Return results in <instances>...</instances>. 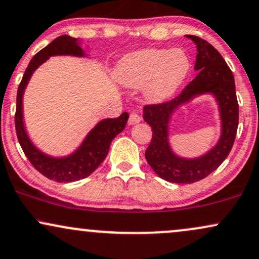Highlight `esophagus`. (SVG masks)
<instances>
[{"label": "esophagus", "instance_id": "obj_1", "mask_svg": "<svg viewBox=\"0 0 259 259\" xmlns=\"http://www.w3.org/2000/svg\"><path fill=\"white\" fill-rule=\"evenodd\" d=\"M141 121V117L139 116L136 112H133V113H130V117H129V124L130 125H135V124H138Z\"/></svg>", "mask_w": 259, "mask_h": 259}]
</instances>
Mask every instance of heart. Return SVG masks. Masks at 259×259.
I'll return each mask as SVG.
<instances>
[{
  "mask_svg": "<svg viewBox=\"0 0 259 259\" xmlns=\"http://www.w3.org/2000/svg\"><path fill=\"white\" fill-rule=\"evenodd\" d=\"M191 70V60L182 49L151 48L124 57L116 68V78L127 88H145L146 99L159 104L170 99Z\"/></svg>",
  "mask_w": 259,
  "mask_h": 259,
  "instance_id": "obj_1",
  "label": "heart"
}]
</instances>
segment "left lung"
Listing matches in <instances>:
<instances>
[{
    "mask_svg": "<svg viewBox=\"0 0 259 259\" xmlns=\"http://www.w3.org/2000/svg\"><path fill=\"white\" fill-rule=\"evenodd\" d=\"M197 45L194 70L197 77L171 101L143 107V119L152 127V141L145 157L149 166L160 179L172 183H193L214 171L228 157L234 143L239 124V105L236 100L233 72L222 55L200 37L186 35ZM212 95L219 106L221 135L219 141L205 155L185 158L172 151L168 140L169 121L173 113L195 97Z\"/></svg>",
    "mask_w": 259,
    "mask_h": 259,
    "instance_id": "8db88e82",
    "label": "left lung"
}]
</instances>
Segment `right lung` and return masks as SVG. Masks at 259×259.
I'll list each match as a JSON object with an SVG mask.
<instances>
[{
  "label": "right lung",
  "instance_id": "right-lung-1",
  "mask_svg": "<svg viewBox=\"0 0 259 259\" xmlns=\"http://www.w3.org/2000/svg\"><path fill=\"white\" fill-rule=\"evenodd\" d=\"M58 55H70L77 58L88 57V54L80 47V40L67 35L58 37L37 53L30 61L18 88L15 130L25 155L37 171H39L43 176L48 177L49 180L57 182H73V181L85 179L98 169L110 151L112 140L125 127L129 113L124 112L120 117L114 119L106 118L100 120L84 138L79 147L65 157H53L36 147L35 143L31 141L27 135L25 127L23 111L24 93L37 68L51 57H58Z\"/></svg>",
  "mask_w": 259,
  "mask_h": 259
}]
</instances>
